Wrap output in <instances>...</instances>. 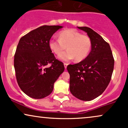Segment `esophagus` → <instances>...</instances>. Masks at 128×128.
<instances>
[{
	"mask_svg": "<svg viewBox=\"0 0 128 128\" xmlns=\"http://www.w3.org/2000/svg\"><path fill=\"white\" fill-rule=\"evenodd\" d=\"M67 65H68V64H67V63H66V62L64 63V67H65V68H67Z\"/></svg>",
	"mask_w": 128,
	"mask_h": 128,
	"instance_id": "1",
	"label": "esophagus"
}]
</instances>
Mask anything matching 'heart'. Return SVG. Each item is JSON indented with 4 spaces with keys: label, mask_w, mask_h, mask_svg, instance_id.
Returning <instances> with one entry per match:
<instances>
[{
    "label": "heart",
    "mask_w": 128,
    "mask_h": 128,
    "mask_svg": "<svg viewBox=\"0 0 128 128\" xmlns=\"http://www.w3.org/2000/svg\"><path fill=\"white\" fill-rule=\"evenodd\" d=\"M58 40L49 41V46L57 56L62 54L66 48L68 50L60 56V59L68 61L74 58L81 61L88 56L92 49V42L88 35L82 34L74 29H67L58 33Z\"/></svg>",
    "instance_id": "1"
}]
</instances>
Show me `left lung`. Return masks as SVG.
<instances>
[{"instance_id": "8db88e82", "label": "left lung", "mask_w": 128, "mask_h": 128, "mask_svg": "<svg viewBox=\"0 0 128 128\" xmlns=\"http://www.w3.org/2000/svg\"><path fill=\"white\" fill-rule=\"evenodd\" d=\"M86 32L92 42V49L85 59L67 69L70 74V90L82 101H90L105 90L110 83L114 68V60L107 42L92 29L78 27Z\"/></svg>"}]
</instances>
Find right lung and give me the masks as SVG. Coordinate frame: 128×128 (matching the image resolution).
I'll return each instance as SVG.
<instances>
[{"label":"right lung","mask_w":128,"mask_h":128,"mask_svg":"<svg viewBox=\"0 0 128 128\" xmlns=\"http://www.w3.org/2000/svg\"><path fill=\"white\" fill-rule=\"evenodd\" d=\"M62 27L41 26L20 40L14 55L15 76L18 86L30 97L42 99L50 95L64 72L63 62L56 59L49 46L52 35Z\"/></svg>","instance_id":"add662e5"}]
</instances>
